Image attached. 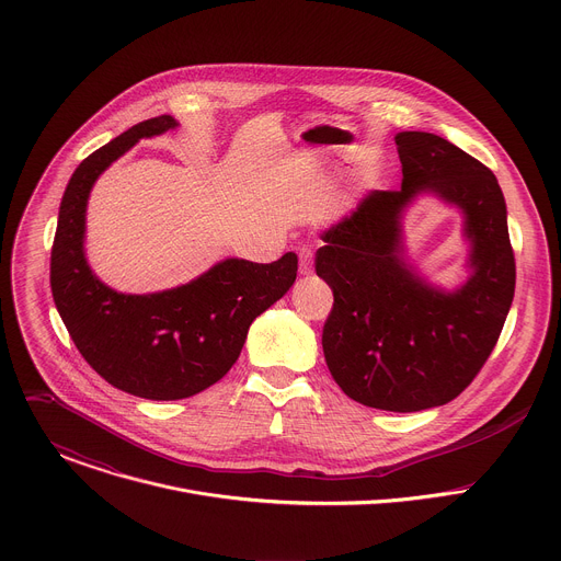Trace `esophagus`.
Segmentation results:
<instances>
[{"label": "esophagus", "mask_w": 561, "mask_h": 561, "mask_svg": "<svg viewBox=\"0 0 561 561\" xmlns=\"http://www.w3.org/2000/svg\"><path fill=\"white\" fill-rule=\"evenodd\" d=\"M297 255H299V273L310 275L312 273V251L308 247H301L297 251Z\"/></svg>", "instance_id": "obj_1"}]
</instances>
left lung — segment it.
<instances>
[{
  "label": "left lung",
  "instance_id": "obj_1",
  "mask_svg": "<svg viewBox=\"0 0 561 561\" xmlns=\"http://www.w3.org/2000/svg\"><path fill=\"white\" fill-rule=\"evenodd\" d=\"M402 188L370 191L322 230L314 271L335 295L322 346L355 402L392 413L448 404L484 366L515 295L508 213L497 178L448 139L394 135ZM420 196L462 215L467 277L444 289L408 257L403 217Z\"/></svg>",
  "mask_w": 561,
  "mask_h": 561
}]
</instances>
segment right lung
I'll use <instances>...</instances> for the list:
<instances>
[{"label":"right lung","instance_id":"right-lung-1","mask_svg":"<svg viewBox=\"0 0 561 561\" xmlns=\"http://www.w3.org/2000/svg\"><path fill=\"white\" fill-rule=\"evenodd\" d=\"M171 115L135 124L72 173L59 206L50 288L77 351L115 388L152 402L193 397L237 362L253 319L297 277V255L273 264L226 257L188 284L157 293H119L87 260V208L100 175L139 139L178 128Z\"/></svg>","mask_w":561,"mask_h":561}]
</instances>
